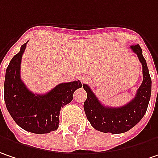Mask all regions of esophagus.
<instances>
[{"mask_svg":"<svg viewBox=\"0 0 158 158\" xmlns=\"http://www.w3.org/2000/svg\"><path fill=\"white\" fill-rule=\"evenodd\" d=\"M81 81H82V82H84V81H85V79H84V78H82V79H81Z\"/></svg>","mask_w":158,"mask_h":158,"instance_id":"34e87169","label":"esophagus"}]
</instances>
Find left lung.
<instances>
[{"label": "left lung", "mask_w": 158, "mask_h": 158, "mask_svg": "<svg viewBox=\"0 0 158 158\" xmlns=\"http://www.w3.org/2000/svg\"><path fill=\"white\" fill-rule=\"evenodd\" d=\"M142 65L143 81L137 90L135 98L121 107L105 106L98 100L88 85L83 84L88 97L84 102V110L90 124L102 132L113 134L123 133L133 128L147 112L151 96V78L139 44L131 46Z\"/></svg>", "instance_id": "8db88e82"}]
</instances>
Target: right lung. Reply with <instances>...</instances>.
Instances as JSON below:
<instances>
[{"mask_svg": "<svg viewBox=\"0 0 158 158\" xmlns=\"http://www.w3.org/2000/svg\"><path fill=\"white\" fill-rule=\"evenodd\" d=\"M27 43L7 67L5 104L15 123L23 130L36 134L49 133L58 129L60 108L71 102L74 91L82 84L79 80L60 83L44 95L29 91L20 78V63Z\"/></svg>", "mask_w": 158, "mask_h": 158, "instance_id": "right-lung-1", "label": "right lung"}]
</instances>
